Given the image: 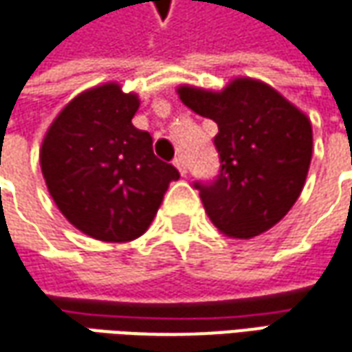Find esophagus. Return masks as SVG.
<instances>
[{"instance_id":"esophagus-1","label":"esophagus","mask_w":352,"mask_h":352,"mask_svg":"<svg viewBox=\"0 0 352 352\" xmlns=\"http://www.w3.org/2000/svg\"><path fill=\"white\" fill-rule=\"evenodd\" d=\"M173 163H175V167L179 169L181 175H187V163L183 160V155H177L175 160H173Z\"/></svg>"}]
</instances>
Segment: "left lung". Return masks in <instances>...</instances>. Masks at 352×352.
Instances as JSON below:
<instances>
[{
	"instance_id": "obj_1",
	"label": "left lung",
	"mask_w": 352,
	"mask_h": 352,
	"mask_svg": "<svg viewBox=\"0 0 352 352\" xmlns=\"http://www.w3.org/2000/svg\"><path fill=\"white\" fill-rule=\"evenodd\" d=\"M181 102L217 122L221 169L195 181L210 222L230 238L266 232L298 201L309 171L314 133L307 116L274 88L236 78L222 92L181 86Z\"/></svg>"
}]
</instances>
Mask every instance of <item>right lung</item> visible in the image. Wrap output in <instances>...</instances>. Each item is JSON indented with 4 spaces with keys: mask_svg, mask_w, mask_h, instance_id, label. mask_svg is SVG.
<instances>
[{
    "mask_svg": "<svg viewBox=\"0 0 352 352\" xmlns=\"http://www.w3.org/2000/svg\"><path fill=\"white\" fill-rule=\"evenodd\" d=\"M135 94L96 86L56 116L41 147V169L70 224L104 242H128L151 224L169 183L171 163L157 160L153 140L131 118Z\"/></svg>",
    "mask_w": 352,
    "mask_h": 352,
    "instance_id": "1",
    "label": "right lung"
}]
</instances>
